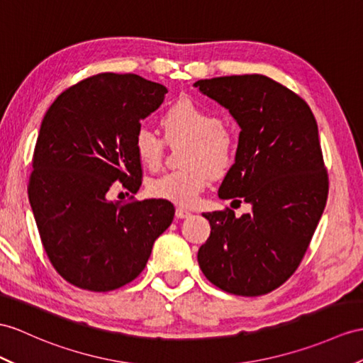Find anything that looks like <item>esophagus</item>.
Returning a JSON list of instances; mask_svg holds the SVG:
<instances>
[{
  "label": "esophagus",
  "mask_w": 363,
  "mask_h": 363,
  "mask_svg": "<svg viewBox=\"0 0 363 363\" xmlns=\"http://www.w3.org/2000/svg\"><path fill=\"white\" fill-rule=\"evenodd\" d=\"M175 217H177V218H188V217H191V212H189L188 209L177 208V209H175Z\"/></svg>",
  "instance_id": "34e87169"
}]
</instances>
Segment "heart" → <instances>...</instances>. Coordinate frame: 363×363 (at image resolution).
<instances>
[{
  "label": "heart",
  "instance_id": "b5f03b06",
  "mask_svg": "<svg viewBox=\"0 0 363 363\" xmlns=\"http://www.w3.org/2000/svg\"><path fill=\"white\" fill-rule=\"evenodd\" d=\"M162 126L169 141L189 140L183 157L188 166L157 177L149 182L147 191L154 199L191 206L212 175H223L231 167L235 155L233 135L217 115L189 99L172 104L163 113ZM134 151L141 164L157 169L163 158L164 141L152 129L141 126L135 132Z\"/></svg>",
  "mask_w": 363,
  "mask_h": 363
}]
</instances>
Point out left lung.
Masks as SVG:
<instances>
[{"label": "left lung", "mask_w": 363, "mask_h": 363, "mask_svg": "<svg viewBox=\"0 0 363 363\" xmlns=\"http://www.w3.org/2000/svg\"><path fill=\"white\" fill-rule=\"evenodd\" d=\"M194 86L240 128L218 197L251 205L242 217L231 209L203 212L211 235L197 254L200 269L226 293H271L302 262L328 197L315 118L297 94L264 75L217 77Z\"/></svg>", "instance_id": "1"}]
</instances>
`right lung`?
Returning a JSON list of instances; mask_svg holds the SVG:
<instances>
[{"instance_id":"add662e5","label":"right lung","mask_w":363,"mask_h":363,"mask_svg":"<svg viewBox=\"0 0 363 363\" xmlns=\"http://www.w3.org/2000/svg\"><path fill=\"white\" fill-rule=\"evenodd\" d=\"M166 92L135 74H99L69 87L44 115L29 201L44 251L74 286L104 293L129 284L172 223L171 201L106 197L117 180L140 189L134 137Z\"/></svg>"}]
</instances>
